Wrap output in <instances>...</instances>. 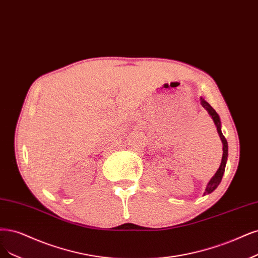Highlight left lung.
I'll use <instances>...</instances> for the list:
<instances>
[{"label": "left lung", "mask_w": 258, "mask_h": 258, "mask_svg": "<svg viewBox=\"0 0 258 258\" xmlns=\"http://www.w3.org/2000/svg\"><path fill=\"white\" fill-rule=\"evenodd\" d=\"M201 103H202V105L204 106V108L207 110V112L209 113L211 118L214 119L215 125L217 127L218 133H219V136H220V139L222 141V144H223V156H222V161H221L220 167H219V170L217 171V173L215 174V176L212 177V178L210 179V181L208 182L206 189H205V192H204V195H205V194L211 193L212 191H215L218 188V185L220 184V182L222 180V177H223V174H224V171H225V166H226V161H227L228 145H227V141H226L225 137L223 136V133H222V131H221V120H220V117H219L218 113L215 111V109L212 108V106L205 99L202 98V97H201Z\"/></svg>", "instance_id": "1"}]
</instances>
